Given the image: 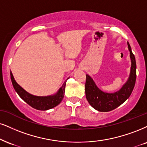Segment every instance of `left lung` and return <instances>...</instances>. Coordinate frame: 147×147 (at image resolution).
Here are the masks:
<instances>
[{"instance_id": "1", "label": "left lung", "mask_w": 147, "mask_h": 147, "mask_svg": "<svg viewBox=\"0 0 147 147\" xmlns=\"http://www.w3.org/2000/svg\"><path fill=\"white\" fill-rule=\"evenodd\" d=\"M128 50L131 59V68L129 78L120 90L115 93H106L99 89L89 75L86 74L85 93L89 104L99 112H109L121 106L129 97L134 88L136 79V63L129 43Z\"/></svg>"}]
</instances>
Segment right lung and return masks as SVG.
Wrapping results in <instances>:
<instances>
[{
	"label": "right lung",
	"instance_id": "right-lung-1",
	"mask_svg": "<svg viewBox=\"0 0 147 147\" xmlns=\"http://www.w3.org/2000/svg\"><path fill=\"white\" fill-rule=\"evenodd\" d=\"M11 80L14 89L18 95L29 106L38 110H48L58 106L64 97L65 85L67 80L65 81L61 88L55 94L48 96H36L25 90L22 86L16 82L13 76L12 72H10ZM68 79V78H67Z\"/></svg>",
	"mask_w": 147,
	"mask_h": 147
}]
</instances>
